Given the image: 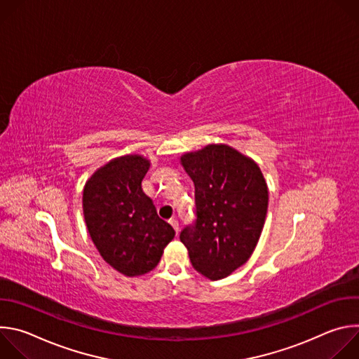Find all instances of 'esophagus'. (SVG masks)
I'll return each mask as SVG.
<instances>
[{
  "instance_id": "34e87169",
  "label": "esophagus",
  "mask_w": 359,
  "mask_h": 359,
  "mask_svg": "<svg viewBox=\"0 0 359 359\" xmlns=\"http://www.w3.org/2000/svg\"><path fill=\"white\" fill-rule=\"evenodd\" d=\"M169 223L172 224V227H173V229L176 230V233H177V231H179V220L173 217V219H170V220H169Z\"/></svg>"
}]
</instances>
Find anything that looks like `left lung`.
Listing matches in <instances>:
<instances>
[{
    "instance_id": "8db88e82",
    "label": "left lung",
    "mask_w": 359,
    "mask_h": 359,
    "mask_svg": "<svg viewBox=\"0 0 359 359\" xmlns=\"http://www.w3.org/2000/svg\"><path fill=\"white\" fill-rule=\"evenodd\" d=\"M194 183L196 220L180 231L193 269L210 280L230 276L252 254L264 227L269 190L260 168L226 144L182 156Z\"/></svg>"
}]
</instances>
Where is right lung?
Wrapping results in <instances>:
<instances>
[{
  "label": "right lung",
  "mask_w": 359,
  "mask_h": 359,
  "mask_svg": "<svg viewBox=\"0 0 359 359\" xmlns=\"http://www.w3.org/2000/svg\"><path fill=\"white\" fill-rule=\"evenodd\" d=\"M149 161L137 155L115 159L85 184L83 216L90 238L109 266L135 277L151 271L175 237L143 193Z\"/></svg>",
  "instance_id": "right-lung-1"
}]
</instances>
